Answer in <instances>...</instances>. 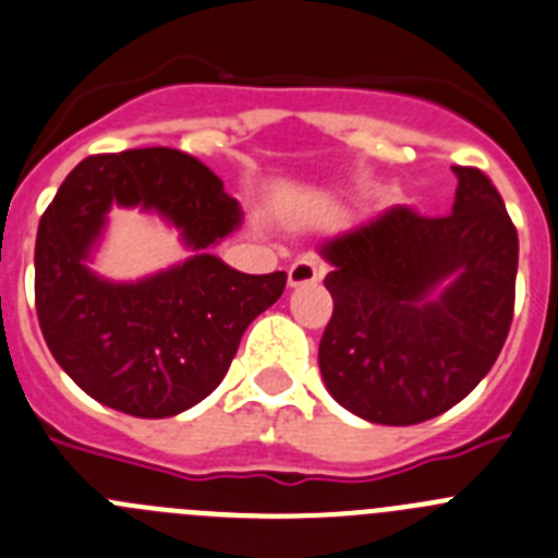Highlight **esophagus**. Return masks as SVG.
Returning <instances> with one entry per match:
<instances>
[{"mask_svg":"<svg viewBox=\"0 0 558 558\" xmlns=\"http://www.w3.org/2000/svg\"><path fill=\"white\" fill-rule=\"evenodd\" d=\"M319 278H322L319 267H316V262H311V258H296V262L289 267L291 289H296V286H311Z\"/></svg>","mask_w":558,"mask_h":558,"instance_id":"1","label":"esophagus"}]
</instances>
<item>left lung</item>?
<instances>
[{
    "mask_svg": "<svg viewBox=\"0 0 558 558\" xmlns=\"http://www.w3.org/2000/svg\"><path fill=\"white\" fill-rule=\"evenodd\" d=\"M451 170L449 217L393 206L319 247L332 294L322 379L372 424L410 426L454 408L512 325L518 231L482 170Z\"/></svg>",
    "mask_w": 558,
    "mask_h": 558,
    "instance_id": "8db88e82",
    "label": "left lung"
}]
</instances>
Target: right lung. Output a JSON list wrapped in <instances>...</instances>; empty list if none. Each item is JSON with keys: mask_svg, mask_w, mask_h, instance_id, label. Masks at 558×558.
Here are the masks:
<instances>
[{"mask_svg": "<svg viewBox=\"0 0 558 558\" xmlns=\"http://www.w3.org/2000/svg\"><path fill=\"white\" fill-rule=\"evenodd\" d=\"M112 205L156 210L196 255L137 284L86 262ZM242 222L239 203L195 156L134 148L80 161L40 217L35 308L62 372L87 397L137 418L195 408L226 377L244 330L278 303L286 272L244 275L208 253Z\"/></svg>", "mask_w": 558, "mask_h": 558, "instance_id": "obj_1", "label": "right lung"}]
</instances>
